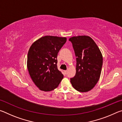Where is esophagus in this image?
<instances>
[{"label":"esophagus","mask_w":122,"mask_h":122,"mask_svg":"<svg viewBox=\"0 0 122 122\" xmlns=\"http://www.w3.org/2000/svg\"><path fill=\"white\" fill-rule=\"evenodd\" d=\"M64 73H65V74H67V71H64Z\"/></svg>","instance_id":"esophagus-1"}]
</instances>
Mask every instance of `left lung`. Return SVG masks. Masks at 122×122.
<instances>
[{
	"label": "left lung",
	"instance_id": "8db88e82",
	"mask_svg": "<svg viewBox=\"0 0 122 122\" xmlns=\"http://www.w3.org/2000/svg\"><path fill=\"white\" fill-rule=\"evenodd\" d=\"M69 40L72 43L76 57V74L71 78V83L78 92H87L94 87L100 79L102 55L89 36H73Z\"/></svg>",
	"mask_w": 122,
	"mask_h": 122
}]
</instances>
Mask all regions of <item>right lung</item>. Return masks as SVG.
Listing matches in <instances>:
<instances>
[{"label": "right lung", "mask_w": 122, "mask_h": 122, "mask_svg": "<svg viewBox=\"0 0 122 122\" xmlns=\"http://www.w3.org/2000/svg\"><path fill=\"white\" fill-rule=\"evenodd\" d=\"M67 38L45 36L30 46L27 55V68L34 84L41 90L56 88L63 78L57 69V56Z\"/></svg>", "instance_id": "add662e5"}]
</instances>
